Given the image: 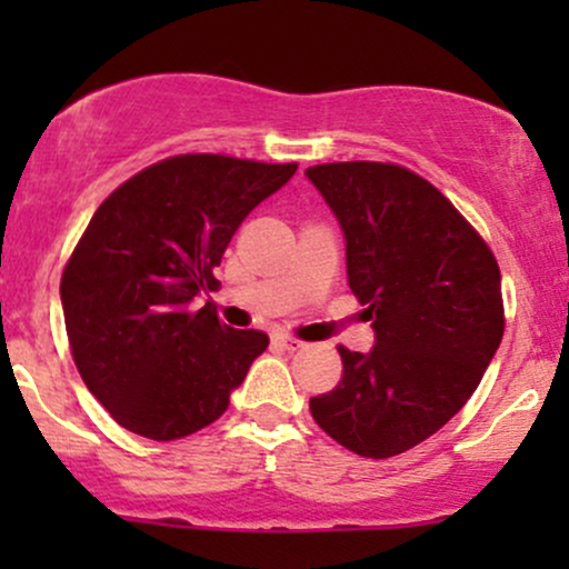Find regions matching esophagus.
Returning a JSON list of instances; mask_svg holds the SVG:
<instances>
[{
  "label": "esophagus",
  "mask_w": 569,
  "mask_h": 569,
  "mask_svg": "<svg viewBox=\"0 0 569 569\" xmlns=\"http://www.w3.org/2000/svg\"><path fill=\"white\" fill-rule=\"evenodd\" d=\"M276 345L278 348H283V350H299L302 348V342H299L297 337H289V335H276Z\"/></svg>",
  "instance_id": "obj_1"
}]
</instances>
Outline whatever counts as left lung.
Returning <instances> with one entry per match:
<instances>
[{"instance_id":"left-lung-1","label":"left lung","mask_w":569,"mask_h":569,"mask_svg":"<svg viewBox=\"0 0 569 569\" xmlns=\"http://www.w3.org/2000/svg\"><path fill=\"white\" fill-rule=\"evenodd\" d=\"M342 224L348 283L375 348L339 345L342 380L310 398L312 420L350 452L385 460L462 409L500 348V267L487 240L430 181L396 162L307 168Z\"/></svg>"}]
</instances>
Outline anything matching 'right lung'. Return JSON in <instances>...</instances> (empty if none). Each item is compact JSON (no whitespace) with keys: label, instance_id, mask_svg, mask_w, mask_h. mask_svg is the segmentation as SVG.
I'll return each mask as SVG.
<instances>
[{"label":"right lung","instance_id":"obj_1","mask_svg":"<svg viewBox=\"0 0 569 569\" xmlns=\"http://www.w3.org/2000/svg\"><path fill=\"white\" fill-rule=\"evenodd\" d=\"M297 162L173 154L98 206L61 276L63 321L82 382L152 441L211 426L270 339L230 329L194 297L213 289L232 234Z\"/></svg>","mask_w":569,"mask_h":569}]
</instances>
